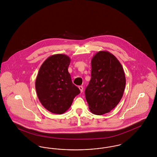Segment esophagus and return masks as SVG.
<instances>
[{
	"label": "esophagus",
	"instance_id": "obj_1",
	"mask_svg": "<svg viewBox=\"0 0 157 157\" xmlns=\"http://www.w3.org/2000/svg\"><path fill=\"white\" fill-rule=\"evenodd\" d=\"M79 89L80 90H81V92H83V86H79Z\"/></svg>",
	"mask_w": 157,
	"mask_h": 157
}]
</instances>
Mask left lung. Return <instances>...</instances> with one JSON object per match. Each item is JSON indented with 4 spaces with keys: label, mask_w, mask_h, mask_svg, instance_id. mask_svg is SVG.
Listing matches in <instances>:
<instances>
[{
    "label": "left lung",
    "mask_w": 157,
    "mask_h": 157,
    "mask_svg": "<svg viewBox=\"0 0 157 157\" xmlns=\"http://www.w3.org/2000/svg\"><path fill=\"white\" fill-rule=\"evenodd\" d=\"M91 67L86 99L90 112L101 115L119 104L125 87V75L120 61L108 51L98 52L92 58Z\"/></svg>",
    "instance_id": "left-lung-1"
}]
</instances>
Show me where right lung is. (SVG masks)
<instances>
[{
    "label": "right lung",
    "mask_w": 157,
    "mask_h": 157,
    "mask_svg": "<svg viewBox=\"0 0 157 157\" xmlns=\"http://www.w3.org/2000/svg\"><path fill=\"white\" fill-rule=\"evenodd\" d=\"M70 62V58L65 54L53 55L42 64L36 79L35 88L39 101L53 113L66 112L80 93L67 71Z\"/></svg>",
    "instance_id": "obj_1"
}]
</instances>
